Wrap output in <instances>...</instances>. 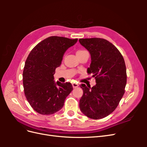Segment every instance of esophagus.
Listing matches in <instances>:
<instances>
[{
    "label": "esophagus",
    "mask_w": 147,
    "mask_h": 147,
    "mask_svg": "<svg viewBox=\"0 0 147 147\" xmlns=\"http://www.w3.org/2000/svg\"><path fill=\"white\" fill-rule=\"evenodd\" d=\"M72 86H73V88H77V87H78V84H77V83H72Z\"/></svg>",
    "instance_id": "obj_1"
}]
</instances>
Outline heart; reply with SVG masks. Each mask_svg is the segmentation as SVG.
<instances>
[{"label": "heart", "instance_id": "obj_1", "mask_svg": "<svg viewBox=\"0 0 147 147\" xmlns=\"http://www.w3.org/2000/svg\"><path fill=\"white\" fill-rule=\"evenodd\" d=\"M84 51H84V50H77V51L76 54H77V55H79V54H81V53H82L84 52Z\"/></svg>", "mask_w": 147, "mask_h": 147}]
</instances>
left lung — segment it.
<instances>
[{"mask_svg": "<svg viewBox=\"0 0 147 147\" xmlns=\"http://www.w3.org/2000/svg\"><path fill=\"white\" fill-rule=\"evenodd\" d=\"M79 42L90 53L91 63L88 73L92 74L96 82L92 88L80 85L83 94L80 109L88 118H103L116 109L125 92V63L121 53L107 40L80 38Z\"/></svg>", "mask_w": 147, "mask_h": 147, "instance_id": "1", "label": "left lung"}]
</instances>
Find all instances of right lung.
<instances>
[{"mask_svg":"<svg viewBox=\"0 0 147 147\" xmlns=\"http://www.w3.org/2000/svg\"><path fill=\"white\" fill-rule=\"evenodd\" d=\"M77 38L51 36L38 43L29 53L23 73L24 94L32 109L42 115H51L64 106L73 90L70 83L54 81L55 70L65 52Z\"/></svg>","mask_w":147,"mask_h":147,"instance_id":"right-lung-1","label":"right lung"}]
</instances>
